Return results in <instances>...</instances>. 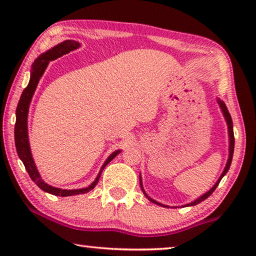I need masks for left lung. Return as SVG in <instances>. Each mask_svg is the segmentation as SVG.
<instances>
[{
	"mask_svg": "<svg viewBox=\"0 0 256 256\" xmlns=\"http://www.w3.org/2000/svg\"><path fill=\"white\" fill-rule=\"evenodd\" d=\"M217 102L219 103V106H220V109H222V114H224V116H225V120H226V122H227V126H228V136H230V156H228L227 164H226L225 168H224V172L222 173L220 178H218V181H217L216 183H214V186L212 188V189H210L208 192H206L204 194H202V196H199L198 199H196V200L194 201V202H190V204H186V206H182V207H189V206H196V204H200L201 201H204V200L207 199L209 196H212V192H214V190H216V188L218 186L219 182L222 181V178H224V176H225V174L228 172V170H230V168L232 160V154H234V145H235L234 130H232V116H230V112H228L227 106H226L225 103H224V101H222V100H219V98H217ZM140 188H142V192H144V194L146 196V198H147V199H148L150 201H152V202H153V204H158V206H162V207H168V206H165V204H160V202H158V201H155L154 199H152L150 196H147V194H146V192H145L144 188H142V178H140Z\"/></svg>",
	"mask_w": 256,
	"mask_h": 256,
	"instance_id": "8db88e82",
	"label": "left lung"
}]
</instances>
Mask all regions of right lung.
<instances>
[{"label": "right lung", "instance_id": "right-lung-1", "mask_svg": "<svg viewBox=\"0 0 256 256\" xmlns=\"http://www.w3.org/2000/svg\"><path fill=\"white\" fill-rule=\"evenodd\" d=\"M80 44L74 42V40H65L64 42L58 44L52 49H49L42 55H40L37 60H34L31 67V74H30V80L29 84L26 85V88L24 90V92L21 94L20 101L18 103L16 116V127H14V142H16V148L18 152V155H19L20 160L24 163L26 172L36 184H37L40 189L44 192H48V194H54V196H75V194H86V192L91 191L94 189V186H96L98 182V178L101 176V173L103 168L106 166V164H109L116 155L120 153V150H116L112 153L109 158H106L104 164L102 165V168L98 172V176L91 186L88 188H84V189H76V190H62L60 188H55L47 184L44 182L40 174L38 172L37 168H36V164L34 162L32 155H31L30 150V145H29V138H28V112H29V106L31 102V98H32L34 93L36 91V88H37L39 80L42 78L44 70L47 68L49 60H56L58 57H62L65 54H68L70 52L74 50V49L78 48Z\"/></svg>", "mask_w": 256, "mask_h": 256}]
</instances>
